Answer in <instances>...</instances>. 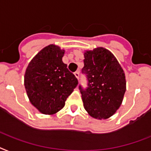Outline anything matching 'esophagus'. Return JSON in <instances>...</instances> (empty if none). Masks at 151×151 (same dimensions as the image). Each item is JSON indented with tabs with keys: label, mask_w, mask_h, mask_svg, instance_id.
<instances>
[{
	"label": "esophagus",
	"mask_w": 151,
	"mask_h": 151,
	"mask_svg": "<svg viewBox=\"0 0 151 151\" xmlns=\"http://www.w3.org/2000/svg\"><path fill=\"white\" fill-rule=\"evenodd\" d=\"M74 75H75V77H76V78H77V79L79 80V77H80L79 71H76L75 73H74Z\"/></svg>",
	"instance_id": "1"
}]
</instances>
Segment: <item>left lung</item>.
Wrapping results in <instances>:
<instances>
[{
  "label": "left lung",
  "instance_id": "left-lung-1",
  "mask_svg": "<svg viewBox=\"0 0 151 151\" xmlns=\"http://www.w3.org/2000/svg\"><path fill=\"white\" fill-rule=\"evenodd\" d=\"M84 67L87 87L79 86L83 107L93 118L111 117L122 104L126 91L124 72L110 50L97 47L84 52Z\"/></svg>",
  "mask_w": 151,
  "mask_h": 151
}]
</instances>
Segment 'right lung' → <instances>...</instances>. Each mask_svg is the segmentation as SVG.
Returning a JSON list of instances; mask_svg holds the SVG:
<instances>
[{
  "mask_svg": "<svg viewBox=\"0 0 151 151\" xmlns=\"http://www.w3.org/2000/svg\"><path fill=\"white\" fill-rule=\"evenodd\" d=\"M64 50L50 44L30 60L24 74V87L30 103L44 114L60 111L78 81L62 61Z\"/></svg>",
  "mask_w": 151,
  "mask_h": 151,
  "instance_id": "1",
  "label": "right lung"
}]
</instances>
